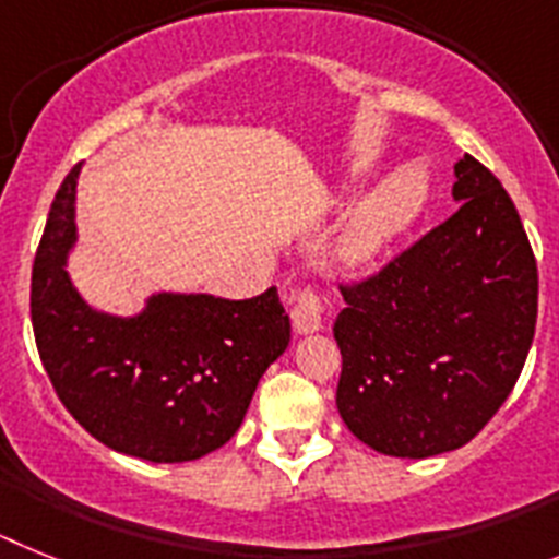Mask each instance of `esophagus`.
<instances>
[{"mask_svg": "<svg viewBox=\"0 0 559 559\" xmlns=\"http://www.w3.org/2000/svg\"><path fill=\"white\" fill-rule=\"evenodd\" d=\"M289 314H293V326L300 334H312L323 326V298L318 295L314 286H298L293 295H289Z\"/></svg>", "mask_w": 559, "mask_h": 559, "instance_id": "34e87169", "label": "esophagus"}]
</instances>
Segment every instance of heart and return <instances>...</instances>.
<instances>
[{
  "mask_svg": "<svg viewBox=\"0 0 559 559\" xmlns=\"http://www.w3.org/2000/svg\"><path fill=\"white\" fill-rule=\"evenodd\" d=\"M427 197H430V179L421 165L411 163L396 168L373 191H368L360 207L354 211L340 239V259L352 266H366L380 259L419 219Z\"/></svg>",
  "mask_w": 559,
  "mask_h": 559,
  "instance_id": "heart-1",
  "label": "heart"
}]
</instances>
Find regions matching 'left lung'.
<instances>
[{"mask_svg": "<svg viewBox=\"0 0 559 559\" xmlns=\"http://www.w3.org/2000/svg\"><path fill=\"white\" fill-rule=\"evenodd\" d=\"M459 211L340 284L337 411L362 444L396 459L464 448L521 377L537 323V261L487 165L455 163Z\"/></svg>", "mask_w": 559, "mask_h": 559, "instance_id": "8db88e82", "label": "left lung"}]
</instances>
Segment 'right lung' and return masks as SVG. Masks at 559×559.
<instances>
[{
  "label": "right lung",
  "mask_w": 559,
  "mask_h": 559,
  "mask_svg": "<svg viewBox=\"0 0 559 559\" xmlns=\"http://www.w3.org/2000/svg\"><path fill=\"white\" fill-rule=\"evenodd\" d=\"M64 177L38 241L31 318L58 400L106 448L154 464L213 453L245 421L261 373L289 346L278 289L247 300L159 293L134 318L95 312L67 275L75 182Z\"/></svg>",
  "instance_id": "1"
}]
</instances>
